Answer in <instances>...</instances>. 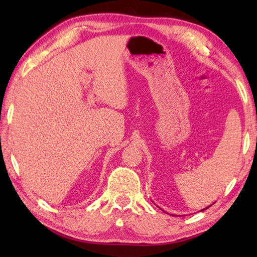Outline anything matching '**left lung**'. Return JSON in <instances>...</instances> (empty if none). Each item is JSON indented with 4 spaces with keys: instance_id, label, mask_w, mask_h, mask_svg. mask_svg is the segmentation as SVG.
<instances>
[{
    "instance_id": "left-lung-1",
    "label": "left lung",
    "mask_w": 257,
    "mask_h": 257,
    "mask_svg": "<svg viewBox=\"0 0 257 257\" xmlns=\"http://www.w3.org/2000/svg\"><path fill=\"white\" fill-rule=\"evenodd\" d=\"M213 204H214V203H213ZM210 206H211V205H210ZM210 206H207V207H205V208H203V210H201V211H205V210H207V208L210 207Z\"/></svg>"
}]
</instances>
